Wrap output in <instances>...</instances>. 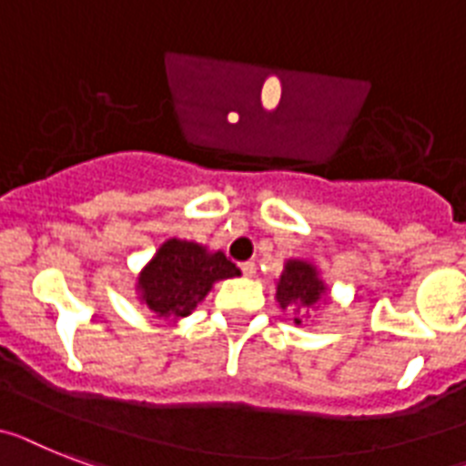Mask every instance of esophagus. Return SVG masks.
Wrapping results in <instances>:
<instances>
[{"label":"esophagus","instance_id":"esophagus-1","mask_svg":"<svg viewBox=\"0 0 466 466\" xmlns=\"http://www.w3.org/2000/svg\"><path fill=\"white\" fill-rule=\"evenodd\" d=\"M239 269L244 272L246 277H253V275H256V263H251V260H248V263H241Z\"/></svg>","mask_w":466,"mask_h":466}]
</instances>
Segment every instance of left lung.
Segmentation results:
<instances>
[{
    "label": "left lung",
    "instance_id": "left-lung-1",
    "mask_svg": "<svg viewBox=\"0 0 466 466\" xmlns=\"http://www.w3.org/2000/svg\"><path fill=\"white\" fill-rule=\"evenodd\" d=\"M324 293V284L315 275V268L300 260L287 263V269L277 284V300L281 308L291 306L296 312H303L312 303H318ZM300 322V319H296Z\"/></svg>",
    "mask_w": 466,
    "mask_h": 466
}]
</instances>
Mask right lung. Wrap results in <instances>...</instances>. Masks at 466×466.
<instances>
[{
    "label": "right lung",
    "instance_id": "1",
    "mask_svg": "<svg viewBox=\"0 0 466 466\" xmlns=\"http://www.w3.org/2000/svg\"><path fill=\"white\" fill-rule=\"evenodd\" d=\"M234 275H239V268L225 253H206L198 244L170 239L139 277V291L156 318L179 319L197 308L213 281Z\"/></svg>",
    "mask_w": 466,
    "mask_h": 466
}]
</instances>
